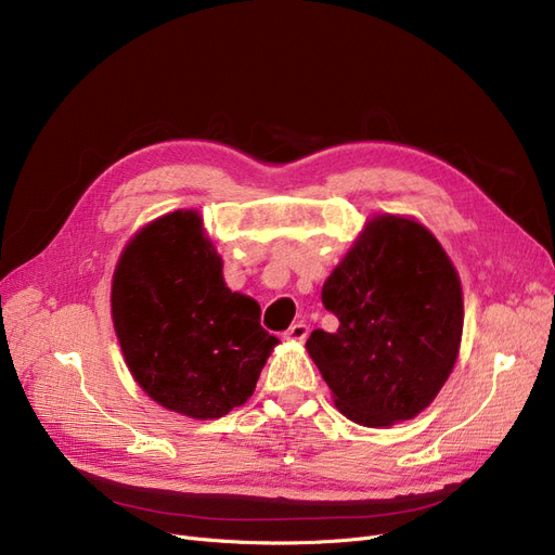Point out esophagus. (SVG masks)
<instances>
[{"label":"esophagus","mask_w":555,"mask_h":555,"mask_svg":"<svg viewBox=\"0 0 555 555\" xmlns=\"http://www.w3.org/2000/svg\"><path fill=\"white\" fill-rule=\"evenodd\" d=\"M307 335H309V327L305 323H294L289 330L284 332V337L292 339V341H305Z\"/></svg>","instance_id":"1"}]
</instances>
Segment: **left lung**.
<instances>
[{
	"label": "left lung",
	"instance_id": "obj_1",
	"mask_svg": "<svg viewBox=\"0 0 555 555\" xmlns=\"http://www.w3.org/2000/svg\"><path fill=\"white\" fill-rule=\"evenodd\" d=\"M321 298L339 330H314L305 348L337 410L366 428L424 412L455 366L464 323L462 284L435 234L410 216H373Z\"/></svg>",
	"mask_w": 555,
	"mask_h": 555
}]
</instances>
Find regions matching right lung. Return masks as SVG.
<instances>
[{"label": "right lung", "mask_w": 555, "mask_h": 555, "mask_svg": "<svg viewBox=\"0 0 555 555\" xmlns=\"http://www.w3.org/2000/svg\"><path fill=\"white\" fill-rule=\"evenodd\" d=\"M257 300L232 292L195 209L154 218L127 241L111 319L131 378L162 408L220 418L248 401L278 337Z\"/></svg>", "instance_id": "right-lung-1"}]
</instances>
